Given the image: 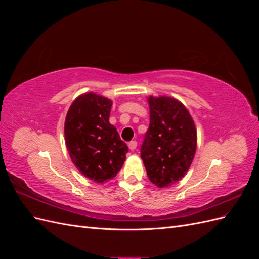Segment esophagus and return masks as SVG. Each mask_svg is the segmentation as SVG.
Returning a JSON list of instances; mask_svg holds the SVG:
<instances>
[{"label": "esophagus", "mask_w": 259, "mask_h": 259, "mask_svg": "<svg viewBox=\"0 0 259 259\" xmlns=\"http://www.w3.org/2000/svg\"><path fill=\"white\" fill-rule=\"evenodd\" d=\"M136 147H137V142H135V140H133V142L128 143V148L131 149L132 151H134L135 149H136Z\"/></svg>", "instance_id": "34e87169"}]
</instances>
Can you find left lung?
Here are the masks:
<instances>
[{"mask_svg":"<svg viewBox=\"0 0 259 259\" xmlns=\"http://www.w3.org/2000/svg\"><path fill=\"white\" fill-rule=\"evenodd\" d=\"M150 124L140 148L147 175L159 188L182 179L197 150V130L188 109L168 96L148 98Z\"/></svg>","mask_w":259,"mask_h":259,"instance_id":"left-lung-1","label":"left lung"}]
</instances>
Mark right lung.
I'll return each mask as SVG.
<instances>
[{"mask_svg":"<svg viewBox=\"0 0 259 259\" xmlns=\"http://www.w3.org/2000/svg\"><path fill=\"white\" fill-rule=\"evenodd\" d=\"M112 101L85 93L70 106L65 121L66 145L75 167L85 177L103 184L119 173L128 147L109 123Z\"/></svg>","mask_w":259,"mask_h":259,"instance_id":"right-lung-1","label":"right lung"}]
</instances>
